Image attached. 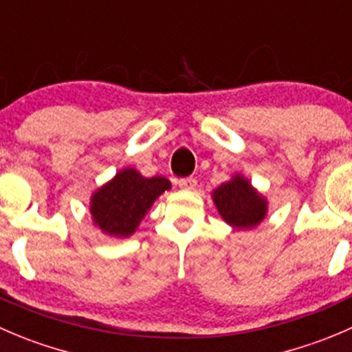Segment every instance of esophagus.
<instances>
[{"label":"esophagus","instance_id":"1","mask_svg":"<svg viewBox=\"0 0 352 352\" xmlns=\"http://www.w3.org/2000/svg\"><path fill=\"white\" fill-rule=\"evenodd\" d=\"M197 186V180L194 177H187V179H180L179 180V187L180 189H186V190H194Z\"/></svg>","mask_w":352,"mask_h":352}]
</instances>
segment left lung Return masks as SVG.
Here are the masks:
<instances>
[{
	"label": "left lung",
	"instance_id": "1",
	"mask_svg": "<svg viewBox=\"0 0 352 352\" xmlns=\"http://www.w3.org/2000/svg\"><path fill=\"white\" fill-rule=\"evenodd\" d=\"M221 220L235 230H251L268 214V199L242 173H234L211 192Z\"/></svg>",
	"mask_w": 352,
	"mask_h": 352
}]
</instances>
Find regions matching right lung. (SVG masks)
Segmentation results:
<instances>
[{
	"mask_svg": "<svg viewBox=\"0 0 352 352\" xmlns=\"http://www.w3.org/2000/svg\"><path fill=\"white\" fill-rule=\"evenodd\" d=\"M170 189L172 184L165 177L148 179L134 166H125L91 194V220L108 237L127 239L134 235L155 201Z\"/></svg>",
	"mask_w": 352,
	"mask_h": 352,
	"instance_id": "add662e5",
	"label": "right lung"
}]
</instances>
